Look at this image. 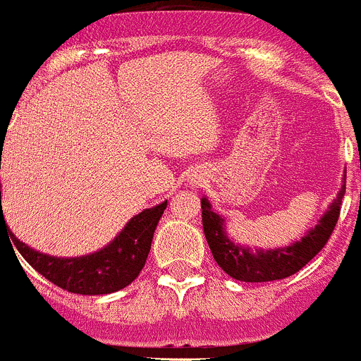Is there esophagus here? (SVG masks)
Returning a JSON list of instances; mask_svg holds the SVG:
<instances>
[{
  "label": "esophagus",
  "instance_id": "obj_1",
  "mask_svg": "<svg viewBox=\"0 0 361 361\" xmlns=\"http://www.w3.org/2000/svg\"><path fill=\"white\" fill-rule=\"evenodd\" d=\"M189 184L192 185V188H198V185H202L203 184V177L202 176H192L191 179H189Z\"/></svg>",
  "mask_w": 361,
  "mask_h": 361
}]
</instances>
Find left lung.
<instances>
[{
  "label": "left lung",
  "mask_w": 361,
  "mask_h": 361,
  "mask_svg": "<svg viewBox=\"0 0 361 361\" xmlns=\"http://www.w3.org/2000/svg\"><path fill=\"white\" fill-rule=\"evenodd\" d=\"M345 192V172L341 191L328 205L317 224L310 228L303 237L284 247L252 249L249 245L237 244L226 233V221L214 212L209 198H202V223L209 247L217 265L230 277L244 283H267V281L286 279L305 267L330 238Z\"/></svg>",
  "instance_id": "1"
}]
</instances>
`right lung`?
Segmentation results:
<instances>
[{"label":"right lung","instance_id":"1","mask_svg":"<svg viewBox=\"0 0 361 361\" xmlns=\"http://www.w3.org/2000/svg\"><path fill=\"white\" fill-rule=\"evenodd\" d=\"M165 209L166 202L144 209L131 217L114 240L99 251L75 258H59L30 247L10 231L3 217L0 182V230L1 226L8 228V235L17 251L38 274L56 286L77 295H109L133 283L144 269L154 230Z\"/></svg>","mask_w":361,"mask_h":361}]
</instances>
